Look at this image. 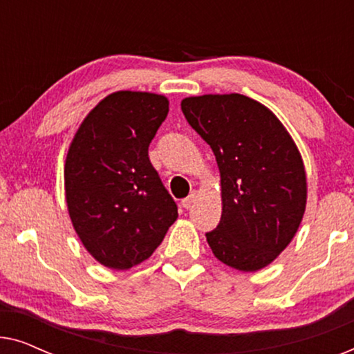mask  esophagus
Instances as JSON below:
<instances>
[{
  "mask_svg": "<svg viewBox=\"0 0 354 354\" xmlns=\"http://www.w3.org/2000/svg\"><path fill=\"white\" fill-rule=\"evenodd\" d=\"M196 200H198V193L196 192H192L190 195L185 198V200H182V206L187 207V209H188V207H192L193 205H195Z\"/></svg>",
  "mask_w": 354,
  "mask_h": 354,
  "instance_id": "1",
  "label": "esophagus"
}]
</instances>
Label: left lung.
Here are the masks:
<instances>
[{
	"mask_svg": "<svg viewBox=\"0 0 354 354\" xmlns=\"http://www.w3.org/2000/svg\"><path fill=\"white\" fill-rule=\"evenodd\" d=\"M182 111L221 174V222L206 234L212 253L241 272L266 268L306 209V171L292 135L272 111L240 93L188 96Z\"/></svg>",
	"mask_w": 354,
	"mask_h": 354,
	"instance_id": "obj_1",
	"label": "left lung"
}]
</instances>
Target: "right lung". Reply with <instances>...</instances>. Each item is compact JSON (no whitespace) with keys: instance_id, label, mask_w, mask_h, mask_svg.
Returning <instances> with one entry per match:
<instances>
[{"instance_id":"add662e5","label":"right lung","mask_w":354,"mask_h":354,"mask_svg":"<svg viewBox=\"0 0 354 354\" xmlns=\"http://www.w3.org/2000/svg\"><path fill=\"white\" fill-rule=\"evenodd\" d=\"M167 113L164 95L114 91L72 138L64 166L67 211L85 250L109 269L148 259L178 216L148 158Z\"/></svg>"}]
</instances>
